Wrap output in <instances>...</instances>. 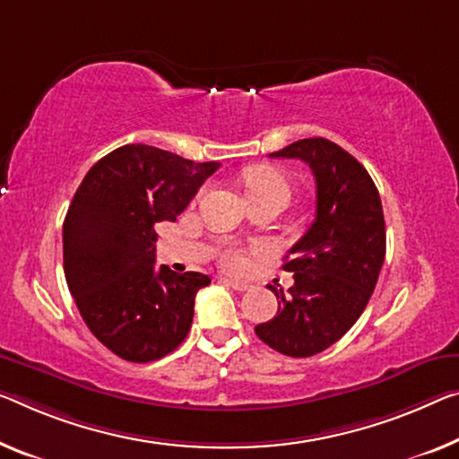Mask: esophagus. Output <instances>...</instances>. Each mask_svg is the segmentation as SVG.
<instances>
[{"instance_id": "1", "label": "esophagus", "mask_w": 459, "mask_h": 459, "mask_svg": "<svg viewBox=\"0 0 459 459\" xmlns=\"http://www.w3.org/2000/svg\"><path fill=\"white\" fill-rule=\"evenodd\" d=\"M223 283L231 289H236V291H246V289L250 287L248 283H242V281H234V279H223Z\"/></svg>"}]
</instances>
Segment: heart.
<instances>
[{
  "instance_id": "1",
  "label": "heart",
  "mask_w": 459,
  "mask_h": 459,
  "mask_svg": "<svg viewBox=\"0 0 459 459\" xmlns=\"http://www.w3.org/2000/svg\"><path fill=\"white\" fill-rule=\"evenodd\" d=\"M244 186L252 199H289L291 185L287 176L277 168L260 164L252 166L244 172ZM223 264L231 271H242L246 266V256L239 250H228L223 254Z\"/></svg>"
}]
</instances>
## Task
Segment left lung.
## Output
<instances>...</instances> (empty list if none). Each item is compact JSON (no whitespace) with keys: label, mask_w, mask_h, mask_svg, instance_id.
<instances>
[{"label":"left lung","mask_w":459,"mask_h":459,"mask_svg":"<svg viewBox=\"0 0 459 459\" xmlns=\"http://www.w3.org/2000/svg\"><path fill=\"white\" fill-rule=\"evenodd\" d=\"M271 158L306 161L316 178V220L287 254L295 283L277 295L273 320L256 336L287 357L326 351L368 307L385 258L382 199L369 172L324 137L299 139Z\"/></svg>","instance_id":"left-lung-1"}]
</instances>
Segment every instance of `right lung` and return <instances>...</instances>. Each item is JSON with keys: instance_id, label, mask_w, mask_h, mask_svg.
Listing matches in <instances>:
<instances>
[{"instance_id": "1", "label": "right lung", "mask_w": 459, "mask_h": 459, "mask_svg": "<svg viewBox=\"0 0 459 459\" xmlns=\"http://www.w3.org/2000/svg\"><path fill=\"white\" fill-rule=\"evenodd\" d=\"M220 164L131 143L90 168L63 221V271L90 333L125 361L185 341L211 279L156 269V223L176 221Z\"/></svg>"}]
</instances>
